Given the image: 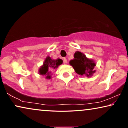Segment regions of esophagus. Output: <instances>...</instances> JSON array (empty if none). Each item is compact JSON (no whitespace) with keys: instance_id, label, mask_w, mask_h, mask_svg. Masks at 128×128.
Returning <instances> with one entry per match:
<instances>
[{"instance_id":"obj_1","label":"esophagus","mask_w":128,"mask_h":128,"mask_svg":"<svg viewBox=\"0 0 128 128\" xmlns=\"http://www.w3.org/2000/svg\"><path fill=\"white\" fill-rule=\"evenodd\" d=\"M67 62H68L67 59H66V58H64V64H66V63H67Z\"/></svg>"}]
</instances>
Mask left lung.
<instances>
[{
	"label": "left lung",
	"mask_w": 128,
	"mask_h": 128,
	"mask_svg": "<svg viewBox=\"0 0 128 128\" xmlns=\"http://www.w3.org/2000/svg\"><path fill=\"white\" fill-rule=\"evenodd\" d=\"M74 58L69 62L73 69L78 74L87 77H91L96 72L94 68L96 66L92 59L87 58L84 54L81 52L77 51L74 54Z\"/></svg>",
	"instance_id": "left-lung-1"
}]
</instances>
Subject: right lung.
Wrapping results in <instances>:
<instances>
[{"label": "right lung", "instance_id": "right-lung-1", "mask_svg": "<svg viewBox=\"0 0 128 128\" xmlns=\"http://www.w3.org/2000/svg\"><path fill=\"white\" fill-rule=\"evenodd\" d=\"M62 63L63 60L61 59L58 58L54 60L50 56H47L44 62L43 65L39 69V73L41 75H45L47 79H50L51 78V71L56 69L58 66L62 64Z\"/></svg>", "mask_w": 128, "mask_h": 128}]
</instances>
